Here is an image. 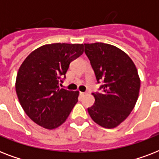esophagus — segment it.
<instances>
[{"label": "esophagus", "mask_w": 159, "mask_h": 159, "mask_svg": "<svg viewBox=\"0 0 159 159\" xmlns=\"http://www.w3.org/2000/svg\"><path fill=\"white\" fill-rule=\"evenodd\" d=\"M79 94H80V96H81V97H84L85 95L87 94V93H86V92H81L79 93Z\"/></svg>", "instance_id": "obj_1"}]
</instances>
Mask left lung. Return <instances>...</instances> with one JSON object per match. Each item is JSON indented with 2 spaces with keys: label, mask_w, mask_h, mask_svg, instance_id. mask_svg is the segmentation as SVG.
Returning <instances> with one entry per match:
<instances>
[{
  "label": "left lung",
  "mask_w": 159,
  "mask_h": 159,
  "mask_svg": "<svg viewBox=\"0 0 159 159\" xmlns=\"http://www.w3.org/2000/svg\"><path fill=\"white\" fill-rule=\"evenodd\" d=\"M97 83L102 92L92 93L95 103L87 108L99 125L115 128L123 122L138 100L140 79L135 65L124 51L108 43H84Z\"/></svg>",
  "instance_id": "obj_1"
}]
</instances>
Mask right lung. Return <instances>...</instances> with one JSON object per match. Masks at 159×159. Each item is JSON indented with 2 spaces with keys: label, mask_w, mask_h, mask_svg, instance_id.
<instances>
[{
  "label": "right lung",
  "mask_w": 159,
  "mask_h": 159,
  "mask_svg": "<svg viewBox=\"0 0 159 159\" xmlns=\"http://www.w3.org/2000/svg\"><path fill=\"white\" fill-rule=\"evenodd\" d=\"M83 44L52 43L41 46L26 57L16 82L18 99L26 115L39 125L60 126L78 102L79 92L60 88L70 62L83 53Z\"/></svg>",
  "instance_id": "right-lung-1"
}]
</instances>
